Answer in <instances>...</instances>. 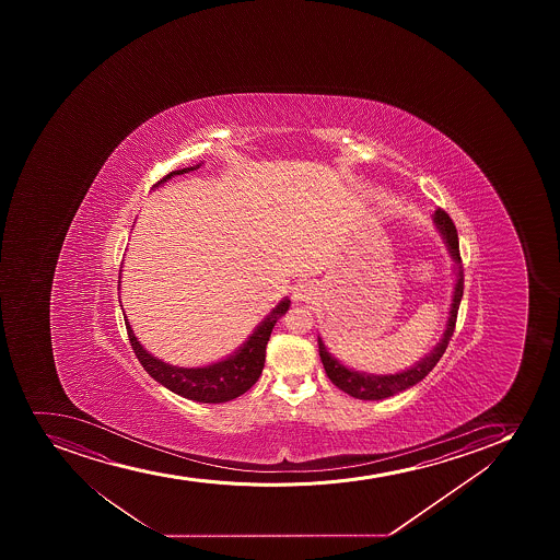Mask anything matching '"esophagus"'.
Wrapping results in <instances>:
<instances>
[{"label":"esophagus","instance_id":"34e87169","mask_svg":"<svg viewBox=\"0 0 560 560\" xmlns=\"http://www.w3.org/2000/svg\"><path fill=\"white\" fill-rule=\"evenodd\" d=\"M311 295V290L306 289V287H301V289H298V292H295V298H300V300H306Z\"/></svg>","mask_w":560,"mask_h":560}]
</instances>
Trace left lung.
<instances>
[{
	"label": "left lung",
	"instance_id": "obj_1",
	"mask_svg": "<svg viewBox=\"0 0 560 560\" xmlns=\"http://www.w3.org/2000/svg\"><path fill=\"white\" fill-rule=\"evenodd\" d=\"M434 222L440 228V232H442L443 238L447 243L448 252L453 254V259L456 260V268H458V281H456V287H454L453 306H451L447 330H445L442 341L438 343L436 349L432 350L431 354L425 355L415 366H410L409 371L390 374V376H374V374H365V372L361 374V372L349 371L336 358L328 354L325 345L319 339V355H322L323 366H325L327 376L330 377V382L336 387L341 388L343 393L350 394V396H354V398L383 399L401 393L405 388L412 387V385L421 382L436 366L438 361H440L443 352L447 349L448 341L453 338L456 317H458L459 301H462V295H464V266H462V257H459L458 232H456L453 219L448 217L447 211L438 208L434 211Z\"/></svg>",
	"mask_w": 560,
	"mask_h": 560
}]
</instances>
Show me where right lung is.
Wrapping results in <instances>:
<instances>
[{
    "label": "right lung",
    "mask_w": 560,
    "mask_h": 560,
    "mask_svg": "<svg viewBox=\"0 0 560 560\" xmlns=\"http://www.w3.org/2000/svg\"><path fill=\"white\" fill-rule=\"evenodd\" d=\"M191 170L195 167H184L178 172L167 173L166 177H162L155 186L166 183L167 178H172L173 175H183ZM289 300L279 303L276 311L271 312V316L266 317L265 322L255 328V332L249 336L248 341L241 347V350L230 355L228 360L202 366V369H183V366H172L164 361L156 360L142 349V345L135 338L133 330L129 327L126 317H124V322L128 328L129 343H131L135 355L139 358L140 365L144 366L145 372L153 380L183 398L194 399L199 404H224V401H230V399L246 393L259 380L262 366H265L266 345L270 339L271 328L276 325L277 319L289 311Z\"/></svg>",
    "instance_id": "1"
}]
</instances>
